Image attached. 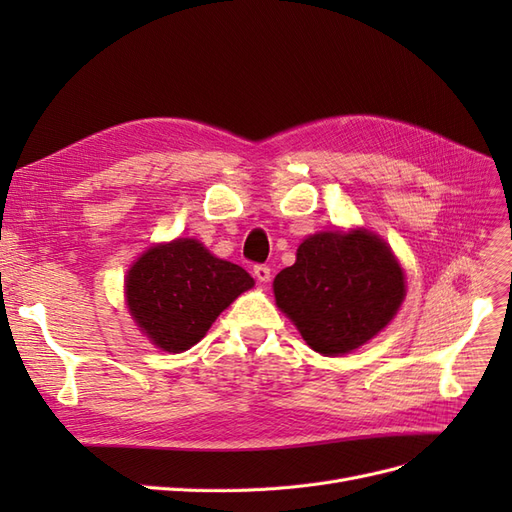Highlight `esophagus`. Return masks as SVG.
<instances>
[{
  "label": "esophagus",
  "instance_id": "esophagus-1",
  "mask_svg": "<svg viewBox=\"0 0 512 512\" xmlns=\"http://www.w3.org/2000/svg\"><path fill=\"white\" fill-rule=\"evenodd\" d=\"M254 275L258 282H269L271 280V267L269 265H254Z\"/></svg>",
  "mask_w": 512,
  "mask_h": 512
}]
</instances>
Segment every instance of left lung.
Wrapping results in <instances>:
<instances>
[{"label":"left lung","instance_id":"8db88e82","mask_svg":"<svg viewBox=\"0 0 512 512\" xmlns=\"http://www.w3.org/2000/svg\"><path fill=\"white\" fill-rule=\"evenodd\" d=\"M277 307L307 346L335 356L363 346L393 320L404 301V271L389 245L365 230L320 232L275 275Z\"/></svg>","mask_w":512,"mask_h":512}]
</instances>
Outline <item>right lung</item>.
I'll list each match as a JSON object with an SVG mask.
<instances>
[{"instance_id":"add662e5","label":"right lung","mask_w":512,"mask_h":512,"mask_svg":"<svg viewBox=\"0 0 512 512\" xmlns=\"http://www.w3.org/2000/svg\"><path fill=\"white\" fill-rule=\"evenodd\" d=\"M245 269L215 258L203 243L177 239L147 250L128 271L130 314L153 344L183 352L205 337L213 320L250 290Z\"/></svg>"}]
</instances>
